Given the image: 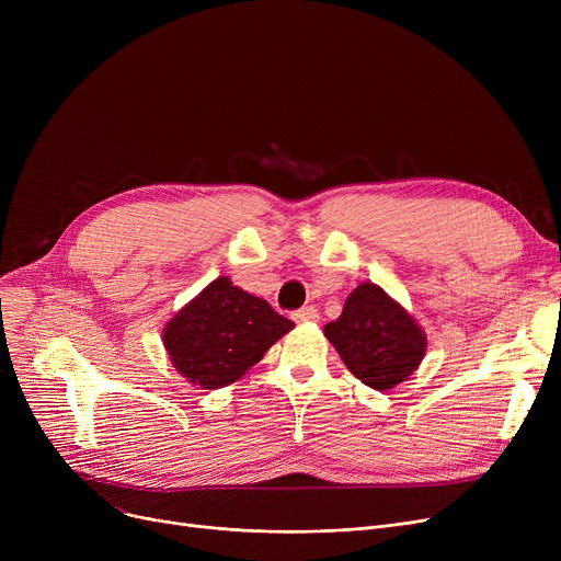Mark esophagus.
<instances>
[{
	"label": "esophagus",
	"instance_id": "obj_1",
	"mask_svg": "<svg viewBox=\"0 0 561 561\" xmlns=\"http://www.w3.org/2000/svg\"><path fill=\"white\" fill-rule=\"evenodd\" d=\"M318 318H320V313L316 307H302L298 311H293V320L296 322H316Z\"/></svg>",
	"mask_w": 561,
	"mask_h": 561
}]
</instances>
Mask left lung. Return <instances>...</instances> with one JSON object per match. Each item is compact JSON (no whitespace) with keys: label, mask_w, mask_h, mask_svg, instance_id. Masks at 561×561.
Segmentation results:
<instances>
[{"label":"left lung","mask_w":561,"mask_h":561,"mask_svg":"<svg viewBox=\"0 0 561 561\" xmlns=\"http://www.w3.org/2000/svg\"><path fill=\"white\" fill-rule=\"evenodd\" d=\"M347 370L375 391H389L414 373L427 350L425 332L377 284L350 293L343 313L325 325Z\"/></svg>","instance_id":"1"}]
</instances>
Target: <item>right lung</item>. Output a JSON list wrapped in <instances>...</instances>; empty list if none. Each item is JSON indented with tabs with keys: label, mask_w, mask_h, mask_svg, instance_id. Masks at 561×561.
I'll return each mask as SVG.
<instances>
[{
	"label": "right lung",
	"mask_w": 561,
	"mask_h": 561,
	"mask_svg": "<svg viewBox=\"0 0 561 561\" xmlns=\"http://www.w3.org/2000/svg\"><path fill=\"white\" fill-rule=\"evenodd\" d=\"M293 322L268 302L218 277L193 298L163 330L172 366L191 385L222 389L263 359Z\"/></svg>",
	"instance_id": "obj_1"
}]
</instances>
